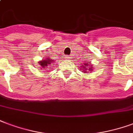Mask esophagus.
I'll return each instance as SVG.
<instances>
[{"mask_svg":"<svg viewBox=\"0 0 133 133\" xmlns=\"http://www.w3.org/2000/svg\"><path fill=\"white\" fill-rule=\"evenodd\" d=\"M65 58H67V59H70V56H67L65 57Z\"/></svg>","mask_w":133,"mask_h":133,"instance_id":"34e87169","label":"esophagus"}]
</instances>
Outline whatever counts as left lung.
Masks as SVG:
<instances>
[{"label":"left lung","mask_w":133,"mask_h":133,"mask_svg":"<svg viewBox=\"0 0 133 133\" xmlns=\"http://www.w3.org/2000/svg\"><path fill=\"white\" fill-rule=\"evenodd\" d=\"M88 63H84V65H83V67H84V71H83V72H86V70H87L88 69V68H86V67H88ZM92 68H93V67H90V68H89V70H90V71H91V70H92Z\"/></svg>","instance_id":"1"}]
</instances>
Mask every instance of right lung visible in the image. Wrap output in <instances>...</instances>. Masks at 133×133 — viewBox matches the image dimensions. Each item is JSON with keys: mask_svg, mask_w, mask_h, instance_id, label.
<instances>
[{"mask_svg": "<svg viewBox=\"0 0 133 133\" xmlns=\"http://www.w3.org/2000/svg\"><path fill=\"white\" fill-rule=\"evenodd\" d=\"M52 62H54V61H52L51 58H46L42 60V61L39 62L40 68L41 69H45L46 70H49V69H51L49 68H51L50 65H52Z\"/></svg>", "mask_w": 133, "mask_h": 133, "instance_id": "obj_1", "label": "right lung"}]
</instances>
